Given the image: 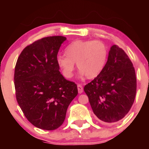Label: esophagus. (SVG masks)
Segmentation results:
<instances>
[{
	"label": "esophagus",
	"mask_w": 149,
	"mask_h": 149,
	"mask_svg": "<svg viewBox=\"0 0 149 149\" xmlns=\"http://www.w3.org/2000/svg\"><path fill=\"white\" fill-rule=\"evenodd\" d=\"M77 87H78V93H79V94H81L82 92H83V86H82L81 85H77Z\"/></svg>",
	"instance_id": "obj_1"
}]
</instances>
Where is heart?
Here are the masks:
<instances>
[{"instance_id":"obj_1","label":"heart","mask_w":149,"mask_h":149,"mask_svg":"<svg viewBox=\"0 0 149 149\" xmlns=\"http://www.w3.org/2000/svg\"><path fill=\"white\" fill-rule=\"evenodd\" d=\"M65 54H59L56 59L65 78H72L76 63L80 76L92 79L103 71L107 60L108 48L100 40H77L66 47Z\"/></svg>"}]
</instances>
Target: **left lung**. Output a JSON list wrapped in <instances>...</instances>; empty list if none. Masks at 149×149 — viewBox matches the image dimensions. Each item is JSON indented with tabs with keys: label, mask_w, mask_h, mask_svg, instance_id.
Masks as SVG:
<instances>
[{
	"label": "left lung",
	"mask_w": 149,
	"mask_h": 149,
	"mask_svg": "<svg viewBox=\"0 0 149 149\" xmlns=\"http://www.w3.org/2000/svg\"><path fill=\"white\" fill-rule=\"evenodd\" d=\"M136 90L132 63L116 45L111 47L102 73L84 88L93 113L102 123L123 118L134 103Z\"/></svg>",
	"instance_id": "8db88e82"
}]
</instances>
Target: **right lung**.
<instances>
[{
	"label": "right lung",
	"instance_id": "add662e5",
	"mask_svg": "<svg viewBox=\"0 0 149 149\" xmlns=\"http://www.w3.org/2000/svg\"><path fill=\"white\" fill-rule=\"evenodd\" d=\"M66 38H43L26 47L15 69L16 98L34 126L53 130L64 123L68 107L78 95L76 84L65 79L56 61Z\"/></svg>",
	"mask_w": 149,
	"mask_h": 149
}]
</instances>
